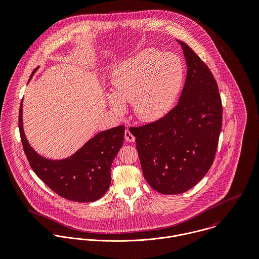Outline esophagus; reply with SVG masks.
Listing matches in <instances>:
<instances>
[{"mask_svg":"<svg viewBox=\"0 0 259 259\" xmlns=\"http://www.w3.org/2000/svg\"><path fill=\"white\" fill-rule=\"evenodd\" d=\"M124 138H125V141L130 142V143H134L136 141L135 136L131 133V131L128 128L125 130V132H124Z\"/></svg>","mask_w":259,"mask_h":259,"instance_id":"obj_1","label":"esophagus"}]
</instances>
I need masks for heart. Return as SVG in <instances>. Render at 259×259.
Wrapping results in <instances>:
<instances>
[{
  "mask_svg": "<svg viewBox=\"0 0 259 259\" xmlns=\"http://www.w3.org/2000/svg\"><path fill=\"white\" fill-rule=\"evenodd\" d=\"M184 80V67L172 54L144 50L119 63L111 74V111L122 113L132 103L136 116L146 122L163 117L176 102Z\"/></svg>",
  "mask_w": 259,
  "mask_h": 259,
  "instance_id": "1",
  "label": "heart"
}]
</instances>
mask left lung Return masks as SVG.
Instances as JSON below:
<instances>
[{
	"mask_svg": "<svg viewBox=\"0 0 259 259\" xmlns=\"http://www.w3.org/2000/svg\"><path fill=\"white\" fill-rule=\"evenodd\" d=\"M187 73L180 101L162 118L131 127L144 177L162 194H180L210 168L219 145L222 105L207 66L182 40Z\"/></svg>",
	"mask_w": 259,
	"mask_h": 259,
	"instance_id": "obj_1",
	"label": "left lung"
}]
</instances>
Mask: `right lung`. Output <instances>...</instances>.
Wrapping results in <instances>:
<instances>
[{
	"label": "right lung",
	"instance_id": "add662e5",
	"mask_svg": "<svg viewBox=\"0 0 259 259\" xmlns=\"http://www.w3.org/2000/svg\"><path fill=\"white\" fill-rule=\"evenodd\" d=\"M19 128L31 167L57 194L72 201L92 202L108 191L111 185V163L123 143V125L97 134L74 154L63 159L44 157L31 147L23 127V101L19 113Z\"/></svg>",
	"mask_w": 259,
	"mask_h": 259
}]
</instances>
